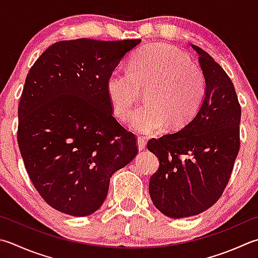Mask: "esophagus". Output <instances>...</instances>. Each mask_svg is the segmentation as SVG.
Returning <instances> with one entry per match:
<instances>
[{
	"label": "esophagus",
	"instance_id": "34e87169",
	"mask_svg": "<svg viewBox=\"0 0 258 258\" xmlns=\"http://www.w3.org/2000/svg\"><path fill=\"white\" fill-rule=\"evenodd\" d=\"M138 146H139L140 151H142L146 148V141L143 136H140V138H138Z\"/></svg>",
	"mask_w": 258,
	"mask_h": 258
}]
</instances>
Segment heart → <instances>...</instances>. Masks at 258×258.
I'll return each instance as SVG.
<instances>
[{
    "instance_id": "b5f03b06",
    "label": "heart",
    "mask_w": 258,
    "mask_h": 258,
    "mask_svg": "<svg viewBox=\"0 0 258 258\" xmlns=\"http://www.w3.org/2000/svg\"><path fill=\"white\" fill-rule=\"evenodd\" d=\"M145 89V104L131 117V127L153 133L164 124L178 130L192 120L207 96V79L190 57L172 45L156 43L136 51L128 68L113 69L106 80V92L114 114L127 119Z\"/></svg>"
}]
</instances>
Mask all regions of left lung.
<instances>
[{"instance_id":"8db88e82","label":"left lung","mask_w":258,"mask_h":258,"mask_svg":"<svg viewBox=\"0 0 258 258\" xmlns=\"http://www.w3.org/2000/svg\"><path fill=\"white\" fill-rule=\"evenodd\" d=\"M191 47L199 54L207 79L205 102L178 132L148 142L160 160L150 179L151 199L171 218L199 215L218 201L240 148L241 109L234 84L211 55L195 44Z\"/></svg>"}]
</instances>
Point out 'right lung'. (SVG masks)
<instances>
[{"label":"right lung","mask_w":258,"mask_h":258,"mask_svg":"<svg viewBox=\"0 0 258 258\" xmlns=\"http://www.w3.org/2000/svg\"><path fill=\"white\" fill-rule=\"evenodd\" d=\"M140 41H59L30 69L18 108V144L34 188L60 213L98 210L110 176L138 154L136 136L114 117L106 80Z\"/></svg>","instance_id":"1"}]
</instances>
